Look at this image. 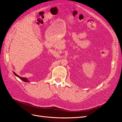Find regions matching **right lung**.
I'll return each instance as SVG.
<instances>
[{"instance_id":"1","label":"right lung","mask_w":122,"mask_h":122,"mask_svg":"<svg viewBox=\"0 0 122 122\" xmlns=\"http://www.w3.org/2000/svg\"><path fill=\"white\" fill-rule=\"evenodd\" d=\"M13 73H14L16 76H17L19 78H20V79H21L22 80H23V81H25V82H29V81L28 80V79H27L26 78H25V77H20V76H19L18 75H17L15 72H13Z\"/></svg>"}]
</instances>
